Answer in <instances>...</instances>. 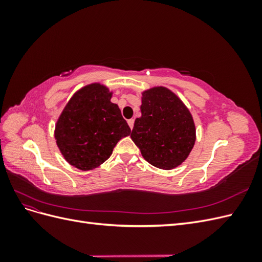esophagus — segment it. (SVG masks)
I'll use <instances>...</instances> for the list:
<instances>
[{
    "label": "esophagus",
    "instance_id": "34e87169",
    "mask_svg": "<svg viewBox=\"0 0 262 262\" xmlns=\"http://www.w3.org/2000/svg\"><path fill=\"white\" fill-rule=\"evenodd\" d=\"M128 124H129L130 128L132 129L133 125H134V119H129V120H128Z\"/></svg>",
    "mask_w": 262,
    "mask_h": 262
}]
</instances>
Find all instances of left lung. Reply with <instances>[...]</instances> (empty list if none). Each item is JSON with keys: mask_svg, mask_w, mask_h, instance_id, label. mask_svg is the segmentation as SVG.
<instances>
[{"mask_svg": "<svg viewBox=\"0 0 262 262\" xmlns=\"http://www.w3.org/2000/svg\"><path fill=\"white\" fill-rule=\"evenodd\" d=\"M141 114L131 139L144 160L161 169L185 162L194 145L195 126L184 102L166 87H153L142 94Z\"/></svg>", "mask_w": 262, "mask_h": 262, "instance_id": "8db88e82", "label": "left lung"}]
</instances>
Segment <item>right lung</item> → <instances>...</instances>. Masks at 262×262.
Masks as SVG:
<instances>
[{"label":"right lung","instance_id":"right-lung-1","mask_svg":"<svg viewBox=\"0 0 262 262\" xmlns=\"http://www.w3.org/2000/svg\"><path fill=\"white\" fill-rule=\"evenodd\" d=\"M113 93L98 83L73 95L55 124L54 138L67 162L81 170L98 167L113 154L122 138L131 133Z\"/></svg>","mask_w":262,"mask_h":262}]
</instances>
